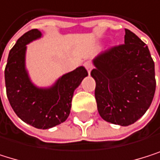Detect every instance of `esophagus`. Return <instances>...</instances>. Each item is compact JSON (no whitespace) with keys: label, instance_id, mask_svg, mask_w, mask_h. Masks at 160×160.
I'll list each match as a JSON object with an SVG mask.
<instances>
[{"label":"esophagus","instance_id":"esophagus-1","mask_svg":"<svg viewBox=\"0 0 160 160\" xmlns=\"http://www.w3.org/2000/svg\"><path fill=\"white\" fill-rule=\"evenodd\" d=\"M84 66H85V68H86V69L88 70V72H91V70L92 69V63L91 62H86L85 64H84Z\"/></svg>","mask_w":160,"mask_h":160}]
</instances>
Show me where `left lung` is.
Returning a JSON list of instances; mask_svg holds the SVG:
<instances>
[{
	"mask_svg": "<svg viewBox=\"0 0 160 160\" xmlns=\"http://www.w3.org/2000/svg\"><path fill=\"white\" fill-rule=\"evenodd\" d=\"M125 41L92 60L95 99L100 116L112 124L129 126L146 112L156 92L155 63L145 43L129 29Z\"/></svg>",
	"mask_w": 160,
	"mask_h": 160,
	"instance_id": "1",
	"label": "left lung"
}]
</instances>
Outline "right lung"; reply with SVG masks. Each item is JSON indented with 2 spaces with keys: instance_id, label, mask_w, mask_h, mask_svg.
Here are the masks:
<instances>
[{
  "instance_id": "add662e5",
  "label": "right lung",
  "mask_w": 160,
  "mask_h": 160,
  "mask_svg": "<svg viewBox=\"0 0 160 160\" xmlns=\"http://www.w3.org/2000/svg\"><path fill=\"white\" fill-rule=\"evenodd\" d=\"M42 37L31 29L18 39L10 49L4 69L6 95L15 113L37 129H49L67 120L76 88L88 76L84 67L62 75L49 88L35 86L26 68L27 45Z\"/></svg>"
}]
</instances>
